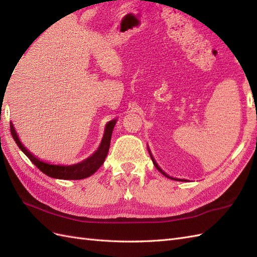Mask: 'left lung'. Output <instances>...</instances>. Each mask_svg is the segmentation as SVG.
I'll use <instances>...</instances> for the list:
<instances>
[{
  "label": "left lung",
  "instance_id": "obj_1",
  "mask_svg": "<svg viewBox=\"0 0 257 257\" xmlns=\"http://www.w3.org/2000/svg\"><path fill=\"white\" fill-rule=\"evenodd\" d=\"M148 151H149V153H150V157H151V159H152V162H153V164H154V166H156V168H157V170H159L161 173H162V174L164 175V176H166V177H169V178H171V180H175V181H185V180H178V178H174V177H171V176H169L168 174H166V173H164L162 170H161V168H160V166L158 165V163L156 162V160H154L153 159V157H152V154H151V152H150V149H149L148 148Z\"/></svg>",
  "mask_w": 257,
  "mask_h": 257
}]
</instances>
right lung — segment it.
<instances>
[{
  "label": "right lung",
  "mask_w": 257,
  "mask_h": 257,
  "mask_svg": "<svg viewBox=\"0 0 257 257\" xmlns=\"http://www.w3.org/2000/svg\"><path fill=\"white\" fill-rule=\"evenodd\" d=\"M116 119L114 120H110L106 123L105 127V133L103 136V139H101L100 146L98 149L95 151L91 157L82 161L80 163H76L73 165H55V164H49L46 163L44 161H40L38 158H36L32 152H29L27 149L22 145V142L17 136L15 128L13 123H10L11 128V134L13 136V139L15 140L16 145L19 146L21 150L26 154V157L32 161V162L37 166V168L44 173V174L50 176L52 178H59V180H83V178H86L88 176L93 175L95 172H96L101 165H103L104 161L107 157V153L109 150L110 146V139H111V134L114 127L116 124Z\"/></svg>",
  "instance_id": "add662e5"
}]
</instances>
